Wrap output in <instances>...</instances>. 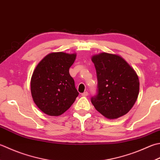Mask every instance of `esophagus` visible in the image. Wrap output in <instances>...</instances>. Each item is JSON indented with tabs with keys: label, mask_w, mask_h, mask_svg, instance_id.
Masks as SVG:
<instances>
[{
	"label": "esophagus",
	"mask_w": 160,
	"mask_h": 160,
	"mask_svg": "<svg viewBox=\"0 0 160 160\" xmlns=\"http://www.w3.org/2000/svg\"><path fill=\"white\" fill-rule=\"evenodd\" d=\"M82 96H88V92H84V93H82Z\"/></svg>",
	"instance_id": "1"
}]
</instances>
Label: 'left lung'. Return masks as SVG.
Listing matches in <instances>:
<instances>
[{"mask_svg": "<svg viewBox=\"0 0 160 160\" xmlns=\"http://www.w3.org/2000/svg\"><path fill=\"white\" fill-rule=\"evenodd\" d=\"M98 86L91 98L98 112L109 119L126 114L135 103L139 92L136 72L121 56L101 52L93 55Z\"/></svg>", "mask_w": 160, "mask_h": 160, "instance_id": "1", "label": "left lung"}]
</instances>
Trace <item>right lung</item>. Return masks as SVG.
<instances>
[{"mask_svg":"<svg viewBox=\"0 0 160 160\" xmlns=\"http://www.w3.org/2000/svg\"><path fill=\"white\" fill-rule=\"evenodd\" d=\"M76 58V53H50L34 69L31 93L34 103L46 114L57 117L64 113L79 94L69 74Z\"/></svg>","mask_w":160,"mask_h":160,"instance_id":"right-lung-1","label":"right lung"}]
</instances>
